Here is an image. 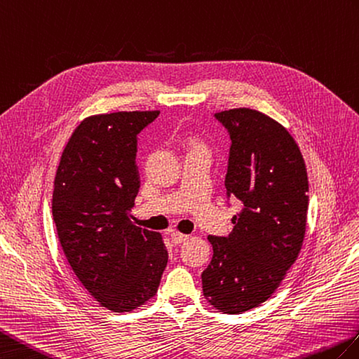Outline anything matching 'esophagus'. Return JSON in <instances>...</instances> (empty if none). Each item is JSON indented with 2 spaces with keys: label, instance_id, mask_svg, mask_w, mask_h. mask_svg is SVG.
Returning <instances> with one entry per match:
<instances>
[{
  "label": "esophagus",
  "instance_id": "esophagus-1",
  "mask_svg": "<svg viewBox=\"0 0 359 359\" xmlns=\"http://www.w3.org/2000/svg\"><path fill=\"white\" fill-rule=\"evenodd\" d=\"M170 238H172V241H173V244H181V243H184L187 238H189V235H184V233H180V232H172L170 233Z\"/></svg>",
  "mask_w": 359,
  "mask_h": 359
}]
</instances>
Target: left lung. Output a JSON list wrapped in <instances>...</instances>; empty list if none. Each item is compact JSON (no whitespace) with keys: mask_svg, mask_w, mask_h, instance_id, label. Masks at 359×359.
<instances>
[{"mask_svg":"<svg viewBox=\"0 0 359 359\" xmlns=\"http://www.w3.org/2000/svg\"><path fill=\"white\" fill-rule=\"evenodd\" d=\"M229 133L227 203L241 210L229 236H209L204 297L224 313H243L272 297L298 258L306 233L309 181L292 135L253 109L215 114Z\"/></svg>","mask_w":359,"mask_h":359,"instance_id":"1","label":"left lung"}]
</instances>
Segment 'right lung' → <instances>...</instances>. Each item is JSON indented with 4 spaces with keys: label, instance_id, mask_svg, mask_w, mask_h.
Masks as SVG:
<instances>
[{
    "label": "right lung",
    "instance_id": "add662e5",
    "mask_svg": "<svg viewBox=\"0 0 359 359\" xmlns=\"http://www.w3.org/2000/svg\"><path fill=\"white\" fill-rule=\"evenodd\" d=\"M159 112H116L84 119L62 152L52 215L76 278L101 306L130 312L158 290L167 266L161 235L137 227L138 133Z\"/></svg>",
    "mask_w": 359,
    "mask_h": 359
}]
</instances>
